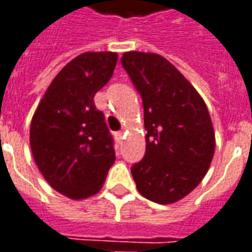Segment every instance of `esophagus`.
<instances>
[{"mask_svg": "<svg viewBox=\"0 0 252 252\" xmlns=\"http://www.w3.org/2000/svg\"><path fill=\"white\" fill-rule=\"evenodd\" d=\"M123 136H124V132H123V131H120V132H116V138H117L118 141H121V139H123Z\"/></svg>", "mask_w": 252, "mask_h": 252, "instance_id": "1", "label": "esophagus"}]
</instances>
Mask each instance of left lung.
Listing matches in <instances>:
<instances>
[{"mask_svg": "<svg viewBox=\"0 0 252 252\" xmlns=\"http://www.w3.org/2000/svg\"><path fill=\"white\" fill-rule=\"evenodd\" d=\"M121 64L139 92L146 152L131 167L138 191L156 204H174L195 188L211 166L215 132L195 88L164 57L124 53Z\"/></svg>", "mask_w": 252, "mask_h": 252, "instance_id": "8db88e82", "label": "left lung"}]
</instances>
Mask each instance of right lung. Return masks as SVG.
<instances>
[{
    "label": "right lung",
    "instance_id": "obj_1",
    "mask_svg": "<svg viewBox=\"0 0 252 252\" xmlns=\"http://www.w3.org/2000/svg\"><path fill=\"white\" fill-rule=\"evenodd\" d=\"M117 53H83L50 83L32 118L31 148L40 173L71 199L99 192L116 160L113 136L93 97L113 76Z\"/></svg>",
    "mask_w": 252,
    "mask_h": 252
}]
</instances>
